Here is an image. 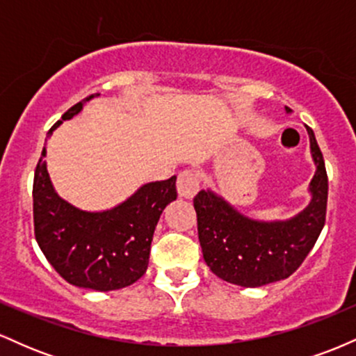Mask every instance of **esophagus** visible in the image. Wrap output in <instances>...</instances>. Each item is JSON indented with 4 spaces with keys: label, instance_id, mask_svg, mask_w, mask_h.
I'll return each mask as SVG.
<instances>
[{
    "label": "esophagus",
    "instance_id": "1",
    "mask_svg": "<svg viewBox=\"0 0 356 356\" xmlns=\"http://www.w3.org/2000/svg\"><path fill=\"white\" fill-rule=\"evenodd\" d=\"M199 175L192 170H184V172L179 174L177 177V192L181 197L192 199L195 195V192L199 191Z\"/></svg>",
    "mask_w": 356,
    "mask_h": 356
}]
</instances>
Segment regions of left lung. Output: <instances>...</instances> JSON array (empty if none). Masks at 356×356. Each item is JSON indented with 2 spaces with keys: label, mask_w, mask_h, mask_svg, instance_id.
Returning <instances> with one entry per match:
<instances>
[{
  "label": "left lung",
  "mask_w": 356,
  "mask_h": 356,
  "mask_svg": "<svg viewBox=\"0 0 356 356\" xmlns=\"http://www.w3.org/2000/svg\"><path fill=\"white\" fill-rule=\"evenodd\" d=\"M286 112H291L286 107ZM316 172L309 182L312 201L286 220H257L241 214L222 195L201 191L194 197L204 261L227 283L257 288L291 276L325 226L328 177L313 130L306 127Z\"/></svg>",
  "instance_id": "obj_1"
}]
</instances>
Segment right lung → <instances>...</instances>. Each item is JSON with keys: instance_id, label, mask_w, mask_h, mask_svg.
Masks as SVG:
<instances>
[{"instance_id": "1", "label": "right lung", "mask_w": 356, "mask_h": 356, "mask_svg": "<svg viewBox=\"0 0 356 356\" xmlns=\"http://www.w3.org/2000/svg\"><path fill=\"white\" fill-rule=\"evenodd\" d=\"M99 95L68 108L47 137ZM44 155L43 147L33 181V220L36 243L48 263L70 284L95 291H113L140 280L149 266L150 244L162 211L177 199V177L144 184L112 209L83 211L60 197Z\"/></svg>"}]
</instances>
